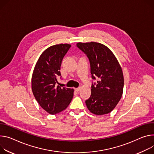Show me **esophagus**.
I'll return each instance as SVG.
<instances>
[{
  "mask_svg": "<svg viewBox=\"0 0 154 154\" xmlns=\"http://www.w3.org/2000/svg\"><path fill=\"white\" fill-rule=\"evenodd\" d=\"M80 90V87H79V88H75V91H77V92H78Z\"/></svg>",
  "mask_w": 154,
  "mask_h": 154,
  "instance_id": "1",
  "label": "esophagus"
}]
</instances>
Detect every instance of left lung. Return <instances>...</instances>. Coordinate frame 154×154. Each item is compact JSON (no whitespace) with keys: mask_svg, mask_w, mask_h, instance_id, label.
I'll list each match as a JSON object with an SVG mask.
<instances>
[{"mask_svg":"<svg viewBox=\"0 0 154 154\" xmlns=\"http://www.w3.org/2000/svg\"><path fill=\"white\" fill-rule=\"evenodd\" d=\"M77 46L90 60L92 79H96V76L100 79L96 86L92 84L91 96L85 101L87 107L97 116L109 114L119 103L123 94L122 67L112 51L102 44L79 42Z\"/></svg>","mask_w":154,"mask_h":154,"instance_id":"left-lung-1","label":"left lung"}]
</instances>
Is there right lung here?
I'll return each instance as SVG.
<instances>
[{"label": "right lung", "instance_id": "obj_1", "mask_svg": "<svg viewBox=\"0 0 154 154\" xmlns=\"http://www.w3.org/2000/svg\"><path fill=\"white\" fill-rule=\"evenodd\" d=\"M71 47L61 44L48 47L41 54L34 69L31 79L33 94L50 114L65 110L72 100L74 89L57 85L62 60Z\"/></svg>", "mask_w": 154, "mask_h": 154}]
</instances>
